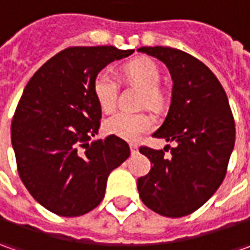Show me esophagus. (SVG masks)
Returning a JSON list of instances; mask_svg holds the SVG:
<instances>
[{
	"label": "esophagus",
	"instance_id": "1",
	"mask_svg": "<svg viewBox=\"0 0 250 250\" xmlns=\"http://www.w3.org/2000/svg\"><path fill=\"white\" fill-rule=\"evenodd\" d=\"M129 147H130V151H132L133 154H135V153H138V150H139V147H138V145H135V143H130Z\"/></svg>",
	"mask_w": 250,
	"mask_h": 250
}]
</instances>
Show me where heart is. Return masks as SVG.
<instances>
[{
  "mask_svg": "<svg viewBox=\"0 0 250 250\" xmlns=\"http://www.w3.org/2000/svg\"><path fill=\"white\" fill-rule=\"evenodd\" d=\"M124 76L129 82L143 89V101L149 105H159L161 93L157 89L160 72L157 66L147 60H135L124 66ZM93 94L104 112H111L117 105L118 81L111 68H104L93 81ZM154 121L145 112L120 111L104 121V130L125 140H138L145 133L153 129Z\"/></svg>",
  "mask_w": 250,
  "mask_h": 250,
  "instance_id": "heart-1",
  "label": "heart"
}]
</instances>
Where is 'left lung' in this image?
Wrapping results in <instances>:
<instances>
[{
	"label": "left lung",
	"instance_id": "8db88e82",
	"mask_svg": "<svg viewBox=\"0 0 250 250\" xmlns=\"http://www.w3.org/2000/svg\"><path fill=\"white\" fill-rule=\"evenodd\" d=\"M138 51L163 61L171 73L169 110L153 136L177 143L164 150L140 147L151 169L138 179L139 196L161 216H188L203 206L226 178L235 143L232 111L216 75L190 54L161 45ZM168 148L169 159L164 156Z\"/></svg>",
	"mask_w": 250,
	"mask_h": 250
}]
</instances>
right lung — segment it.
Returning <instances> with one entry per match:
<instances>
[{
    "mask_svg": "<svg viewBox=\"0 0 250 250\" xmlns=\"http://www.w3.org/2000/svg\"><path fill=\"white\" fill-rule=\"evenodd\" d=\"M132 53L112 45L69 47L24 87L11 125L18 172L29 193L54 214L83 216L99 206L110 172L129 157L121 138L89 140L101 120L93 81L104 66Z\"/></svg>",
    "mask_w": 250,
    "mask_h": 250,
    "instance_id": "1",
    "label": "right lung"
}]
</instances>
